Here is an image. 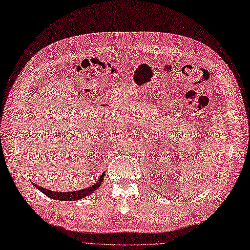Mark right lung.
I'll use <instances>...</instances> for the list:
<instances>
[{"label":"right lung","instance_id":"add662e5","mask_svg":"<svg viewBox=\"0 0 250 250\" xmlns=\"http://www.w3.org/2000/svg\"><path fill=\"white\" fill-rule=\"evenodd\" d=\"M104 176H105V172L103 171L101 177L98 179V181L94 184V185L89 186V187H86L82 190L72 191V192H55V191L48 190L47 188H44V187H40L39 185H36L35 183H32V185H34L38 190H40L42 193H44L45 195H47L48 197H50L52 199L61 200V201H73V200H79V199L84 198L86 196H89V195H91L93 192H95L101 186V184L103 183V180H104Z\"/></svg>","mask_w":250,"mask_h":250}]
</instances>
